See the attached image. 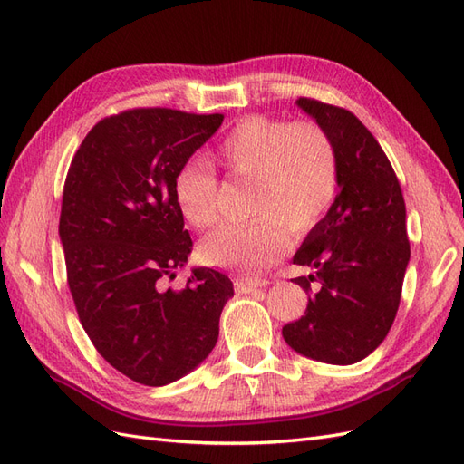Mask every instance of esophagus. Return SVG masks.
Masks as SVG:
<instances>
[{
    "mask_svg": "<svg viewBox=\"0 0 464 464\" xmlns=\"http://www.w3.org/2000/svg\"><path fill=\"white\" fill-rule=\"evenodd\" d=\"M268 282L264 280H253V277H245V276H239L235 277V289L237 294H250V291H255L258 287H264Z\"/></svg>",
    "mask_w": 464,
    "mask_h": 464,
    "instance_id": "1",
    "label": "esophagus"
}]
</instances>
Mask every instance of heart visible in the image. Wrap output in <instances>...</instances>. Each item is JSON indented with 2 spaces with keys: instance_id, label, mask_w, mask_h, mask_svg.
<instances>
[{
  "instance_id": "b5f03b06",
  "label": "heart",
  "mask_w": 464,
  "mask_h": 464,
  "mask_svg": "<svg viewBox=\"0 0 464 464\" xmlns=\"http://www.w3.org/2000/svg\"><path fill=\"white\" fill-rule=\"evenodd\" d=\"M214 159L235 179L250 180L245 223H225L200 245L206 264L262 272L287 246V227L313 229L338 190V157L326 131L311 121L285 122L253 114L237 122L214 150ZM175 198L184 221L206 229L218 219V179L202 161L184 163L175 177Z\"/></svg>"
}]
</instances>
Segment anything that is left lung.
Instances as JSON below:
<instances>
[{
  "label": "left lung",
  "instance_id": "left-lung-1",
  "mask_svg": "<svg viewBox=\"0 0 464 464\" xmlns=\"http://www.w3.org/2000/svg\"><path fill=\"white\" fill-rule=\"evenodd\" d=\"M295 104L334 143L338 190L294 255V264L313 270L295 284L316 287L282 336L311 360L352 365L381 346L399 311L410 262L406 206L385 151L350 111L313 99Z\"/></svg>",
  "mask_w": 464,
  "mask_h": 464
}]
</instances>
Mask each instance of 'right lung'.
Here are the masks:
<instances>
[{
  "instance_id": "right-lung-1",
  "label": "right lung",
  "mask_w": 464,
  "mask_h": 464,
  "mask_svg": "<svg viewBox=\"0 0 464 464\" xmlns=\"http://www.w3.org/2000/svg\"><path fill=\"white\" fill-rule=\"evenodd\" d=\"M223 114L138 109L101 121L65 179L60 243L75 309L92 346L148 387L188 375L214 350L233 284L192 268V239L175 198L179 169L216 134Z\"/></svg>"
}]
</instances>
